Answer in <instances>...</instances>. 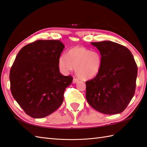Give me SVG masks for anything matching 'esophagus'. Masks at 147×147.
Listing matches in <instances>:
<instances>
[{"instance_id":"esophagus-1","label":"esophagus","mask_w":147,"mask_h":147,"mask_svg":"<svg viewBox=\"0 0 147 147\" xmlns=\"http://www.w3.org/2000/svg\"><path fill=\"white\" fill-rule=\"evenodd\" d=\"M78 81H79V79H77V78H76V77L74 78V79H73V83H74V84L77 83V82H78Z\"/></svg>"}]
</instances>
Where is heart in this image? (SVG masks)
<instances>
[{"mask_svg": "<svg viewBox=\"0 0 147 147\" xmlns=\"http://www.w3.org/2000/svg\"><path fill=\"white\" fill-rule=\"evenodd\" d=\"M102 57L97 51H91L84 47H75L68 50L58 60V65L64 73L76 68V74L80 79L88 80L96 77L102 67Z\"/></svg>", "mask_w": 147, "mask_h": 147, "instance_id": "heart-1", "label": "heart"}]
</instances>
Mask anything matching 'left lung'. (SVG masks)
I'll list each match as a JSON object with an SVG mask.
<instances>
[{"label": "left lung", "mask_w": 147, "mask_h": 147, "mask_svg": "<svg viewBox=\"0 0 147 147\" xmlns=\"http://www.w3.org/2000/svg\"><path fill=\"white\" fill-rule=\"evenodd\" d=\"M100 51L99 74L86 81V99L97 111L106 115L122 113L135 92L138 67L128 48L110 41L91 43Z\"/></svg>", "instance_id": "left-lung-1"}]
</instances>
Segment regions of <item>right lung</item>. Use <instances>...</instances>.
Returning <instances> with one entry per match:
<instances>
[{
    "label": "right lung",
    "mask_w": 147,
    "mask_h": 147,
    "mask_svg": "<svg viewBox=\"0 0 147 147\" xmlns=\"http://www.w3.org/2000/svg\"><path fill=\"white\" fill-rule=\"evenodd\" d=\"M64 47L59 40H37L22 48L12 65V95L32 118H44L56 111L72 82V77L60 72L58 60Z\"/></svg>",
    "instance_id": "right-lung-1"
}]
</instances>
